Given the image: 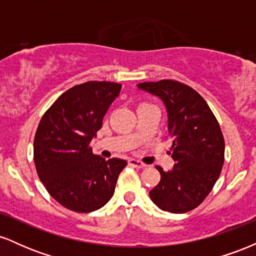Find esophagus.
<instances>
[{
    "instance_id": "obj_1",
    "label": "esophagus",
    "mask_w": 256,
    "mask_h": 256,
    "mask_svg": "<svg viewBox=\"0 0 256 256\" xmlns=\"http://www.w3.org/2000/svg\"><path fill=\"white\" fill-rule=\"evenodd\" d=\"M128 165L132 167H136V168H143V167L146 166L143 162H140V161L134 160V158H130V160H128Z\"/></svg>"
}]
</instances>
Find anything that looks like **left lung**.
Returning a JSON list of instances; mask_svg holds the SVG:
<instances>
[{"label":"left lung","instance_id":"8db88e82","mask_svg":"<svg viewBox=\"0 0 256 256\" xmlns=\"http://www.w3.org/2000/svg\"><path fill=\"white\" fill-rule=\"evenodd\" d=\"M138 89L158 96L165 104L174 166L149 192L152 201L170 213H186L201 204L218 180L225 142L210 106L192 88L177 80L146 82Z\"/></svg>","mask_w":256,"mask_h":256}]
</instances>
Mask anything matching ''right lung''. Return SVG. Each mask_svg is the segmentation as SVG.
I'll use <instances>...</instances> for the list:
<instances>
[{
	"mask_svg": "<svg viewBox=\"0 0 256 256\" xmlns=\"http://www.w3.org/2000/svg\"><path fill=\"white\" fill-rule=\"evenodd\" d=\"M120 90L122 84L110 82L76 85L52 104L37 128L34 158L38 177L52 198L74 212L104 207L128 164L122 158L106 161L90 146Z\"/></svg>",
	"mask_w": 256,
	"mask_h": 256,
	"instance_id": "right-lung-1",
	"label": "right lung"
}]
</instances>
